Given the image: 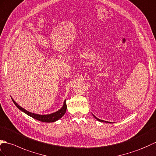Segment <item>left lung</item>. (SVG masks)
<instances>
[{"mask_svg":"<svg viewBox=\"0 0 156 156\" xmlns=\"http://www.w3.org/2000/svg\"><path fill=\"white\" fill-rule=\"evenodd\" d=\"M95 117V119H97V120H98V121H99V122H107V123H109V122H105V121H103V120H101V119H98V117H96L95 115H93Z\"/></svg>","mask_w":156,"mask_h":156,"instance_id":"8db88e82","label":"left lung"}]
</instances>
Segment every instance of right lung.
<instances>
[{
    "mask_svg": "<svg viewBox=\"0 0 156 156\" xmlns=\"http://www.w3.org/2000/svg\"><path fill=\"white\" fill-rule=\"evenodd\" d=\"M13 103H15V105L18 107V108L23 112L24 113H25L27 115H29L30 117H33V118L37 120H39L40 122H47V123H50V122H56L57 120L63 117L65 112H66V109H67V104H66V100H65V101L63 103V105L61 107V109H60L57 112H55L53 113H51V114H48V115H39V114H36V113H33L31 112H28L26 109H25L23 107H20L19 105L17 104V103L14 101L13 99H12Z\"/></svg>",
    "mask_w": 156,
    "mask_h": 156,
    "instance_id": "right-lung-1",
    "label": "right lung"
}]
</instances>
